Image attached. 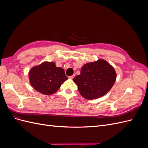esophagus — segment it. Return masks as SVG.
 <instances>
[{
    "mask_svg": "<svg viewBox=\"0 0 148 148\" xmlns=\"http://www.w3.org/2000/svg\"><path fill=\"white\" fill-rule=\"evenodd\" d=\"M74 77H75V75H71V76H70V77H69V78L70 79H73Z\"/></svg>",
    "mask_w": 148,
    "mask_h": 148,
    "instance_id": "esophagus-1",
    "label": "esophagus"
}]
</instances>
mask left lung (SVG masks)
Wrapping results in <instances>:
<instances>
[{
    "mask_svg": "<svg viewBox=\"0 0 148 148\" xmlns=\"http://www.w3.org/2000/svg\"><path fill=\"white\" fill-rule=\"evenodd\" d=\"M115 79L114 69L102 59L84 65L81 74L73 79L79 93L87 99L104 96L112 88Z\"/></svg>",
    "mask_w": 148,
    "mask_h": 148,
    "instance_id": "1",
    "label": "left lung"
}]
</instances>
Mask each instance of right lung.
Segmentation results:
<instances>
[{
	"instance_id": "obj_1",
	"label": "right lung",
	"mask_w": 148,
	"mask_h": 148,
	"mask_svg": "<svg viewBox=\"0 0 148 148\" xmlns=\"http://www.w3.org/2000/svg\"><path fill=\"white\" fill-rule=\"evenodd\" d=\"M29 77L31 86L45 95L56 92L68 79L64 70L57 67L54 62H44L33 67L29 71Z\"/></svg>"
}]
</instances>
